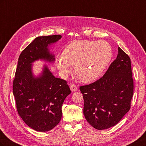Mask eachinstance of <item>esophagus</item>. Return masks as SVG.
Wrapping results in <instances>:
<instances>
[{
  "instance_id": "34e87169",
  "label": "esophagus",
  "mask_w": 146,
  "mask_h": 146,
  "mask_svg": "<svg viewBox=\"0 0 146 146\" xmlns=\"http://www.w3.org/2000/svg\"><path fill=\"white\" fill-rule=\"evenodd\" d=\"M70 89L72 92H75L77 90V86L75 85H70Z\"/></svg>"
}]
</instances>
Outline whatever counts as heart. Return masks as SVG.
<instances>
[{
	"instance_id": "obj_1",
	"label": "heart",
	"mask_w": 146,
	"mask_h": 146,
	"mask_svg": "<svg viewBox=\"0 0 146 146\" xmlns=\"http://www.w3.org/2000/svg\"><path fill=\"white\" fill-rule=\"evenodd\" d=\"M113 56L111 45L106 41L82 40L74 41L66 47L62 57L56 60V66L63 77L74 72L79 80L91 83L103 74Z\"/></svg>"
}]
</instances>
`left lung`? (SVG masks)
<instances>
[{"label":"left lung","mask_w":146,"mask_h":146,"mask_svg":"<svg viewBox=\"0 0 146 146\" xmlns=\"http://www.w3.org/2000/svg\"><path fill=\"white\" fill-rule=\"evenodd\" d=\"M130 58L118 47L116 59L104 76L90 85L80 87L84 99L83 114L95 129L113 127L129 111L133 94Z\"/></svg>","instance_id":"obj_1"}]
</instances>
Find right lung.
<instances>
[{"label": "right lung", "instance_id": "right-lung-1", "mask_svg": "<svg viewBox=\"0 0 146 146\" xmlns=\"http://www.w3.org/2000/svg\"><path fill=\"white\" fill-rule=\"evenodd\" d=\"M61 37L60 35L36 37L18 59L13 85L17 110L26 124L38 131H49L58 124L62 116L61 107L71 92L66 81L55 77L47 65L37 76L33 71L35 61L55 62L50 48Z\"/></svg>", "mask_w": 146, "mask_h": 146}]
</instances>
